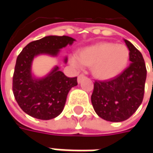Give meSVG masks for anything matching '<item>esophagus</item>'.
Listing matches in <instances>:
<instances>
[{"instance_id":"obj_1","label":"esophagus","mask_w":153,"mask_h":153,"mask_svg":"<svg viewBox=\"0 0 153 153\" xmlns=\"http://www.w3.org/2000/svg\"><path fill=\"white\" fill-rule=\"evenodd\" d=\"M84 77H85V76H84V75H82V74L79 75V76H78V77H77V82H82V80L83 79Z\"/></svg>"}]
</instances>
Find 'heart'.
Segmentation results:
<instances>
[{
  "mask_svg": "<svg viewBox=\"0 0 153 153\" xmlns=\"http://www.w3.org/2000/svg\"><path fill=\"white\" fill-rule=\"evenodd\" d=\"M130 52L126 45L99 42L81 50L70 58L76 68L91 66L92 74L98 79L106 80L118 76L126 68Z\"/></svg>",
  "mask_w": 153,
  "mask_h": 153,
  "instance_id": "heart-1",
  "label": "heart"
}]
</instances>
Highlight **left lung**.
I'll use <instances>...</instances> for the list:
<instances>
[{
  "label": "left lung",
  "instance_id": "1",
  "mask_svg": "<svg viewBox=\"0 0 153 153\" xmlns=\"http://www.w3.org/2000/svg\"><path fill=\"white\" fill-rule=\"evenodd\" d=\"M130 52L131 64L120 75L108 81H95L91 101L97 115L104 120L123 122L132 116L144 97L146 68L141 53L124 40Z\"/></svg>",
  "mask_w": 153,
  "mask_h": 153
}]
</instances>
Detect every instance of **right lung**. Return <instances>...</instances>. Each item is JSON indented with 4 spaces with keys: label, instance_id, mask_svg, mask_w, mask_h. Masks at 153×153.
I'll use <instances>...</instances> for the list:
<instances>
[{
    "label": "right lung",
    "instance_id": "right-lung-1",
    "mask_svg": "<svg viewBox=\"0 0 153 153\" xmlns=\"http://www.w3.org/2000/svg\"><path fill=\"white\" fill-rule=\"evenodd\" d=\"M74 41L66 36H45L30 42L18 56L13 91L16 101L25 113L41 120L53 119L61 113L68 93L77 85L76 77H67L55 66L46 76L36 78L31 73V65L35 57L40 54L57 56L61 48L71 45Z\"/></svg>",
    "mask_w": 153,
    "mask_h": 153
}]
</instances>
